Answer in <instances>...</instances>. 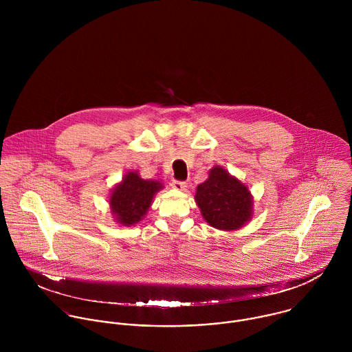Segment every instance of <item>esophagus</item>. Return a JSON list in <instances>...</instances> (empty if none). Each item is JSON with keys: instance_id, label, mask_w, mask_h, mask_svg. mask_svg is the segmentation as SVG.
<instances>
[{"instance_id": "obj_1", "label": "esophagus", "mask_w": 352, "mask_h": 352, "mask_svg": "<svg viewBox=\"0 0 352 352\" xmlns=\"http://www.w3.org/2000/svg\"><path fill=\"white\" fill-rule=\"evenodd\" d=\"M170 187L177 190V191H184L187 188V183L186 182H182V180H173L170 183Z\"/></svg>"}]
</instances>
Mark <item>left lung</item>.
Wrapping results in <instances>:
<instances>
[{"label": "left lung", "instance_id": "1", "mask_svg": "<svg viewBox=\"0 0 352 352\" xmlns=\"http://www.w3.org/2000/svg\"><path fill=\"white\" fill-rule=\"evenodd\" d=\"M195 201L203 218L217 229H239L252 217L248 188L219 166L212 168L208 179L198 186Z\"/></svg>", "mask_w": 352, "mask_h": 352}]
</instances>
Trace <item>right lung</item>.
Here are the masks:
<instances>
[{"label":"right lung","mask_w":352,"mask_h":352,"mask_svg":"<svg viewBox=\"0 0 352 352\" xmlns=\"http://www.w3.org/2000/svg\"><path fill=\"white\" fill-rule=\"evenodd\" d=\"M161 188V183L144 180L137 172L127 173L109 199L116 221L124 226L140 222L151 206L153 195Z\"/></svg>","instance_id":"right-lung-1"}]
</instances>
